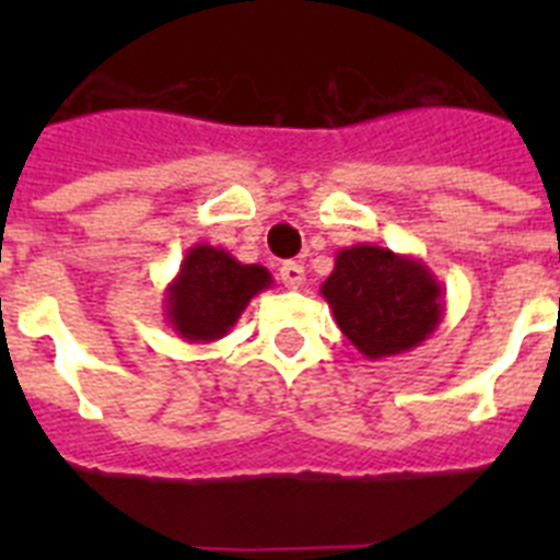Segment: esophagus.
I'll list each match as a JSON object with an SVG mask.
<instances>
[{"instance_id": "1", "label": "esophagus", "mask_w": 560, "mask_h": 560, "mask_svg": "<svg viewBox=\"0 0 560 560\" xmlns=\"http://www.w3.org/2000/svg\"><path fill=\"white\" fill-rule=\"evenodd\" d=\"M280 280H283V285H289V289H300L305 280V266L294 264V260H285V264L280 266Z\"/></svg>"}]
</instances>
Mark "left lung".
I'll return each instance as SVG.
<instances>
[{
	"label": "left lung",
	"instance_id": "8db88e82",
	"mask_svg": "<svg viewBox=\"0 0 560 560\" xmlns=\"http://www.w3.org/2000/svg\"><path fill=\"white\" fill-rule=\"evenodd\" d=\"M339 330L364 359L418 348L443 323V285L423 260L384 246L355 244L336 252L323 283Z\"/></svg>",
	"mask_w": 560,
	"mask_h": 560
}]
</instances>
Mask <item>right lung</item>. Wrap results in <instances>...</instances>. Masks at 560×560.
Masks as SVG:
<instances>
[{
  "label": "right lung",
  "mask_w": 560,
  "mask_h": 560,
  "mask_svg": "<svg viewBox=\"0 0 560 560\" xmlns=\"http://www.w3.org/2000/svg\"><path fill=\"white\" fill-rule=\"evenodd\" d=\"M271 283L264 266L241 264L221 246L196 244L165 289L167 325L190 345L215 341L230 334L252 296Z\"/></svg>",
  "instance_id": "obj_1"
}]
</instances>
